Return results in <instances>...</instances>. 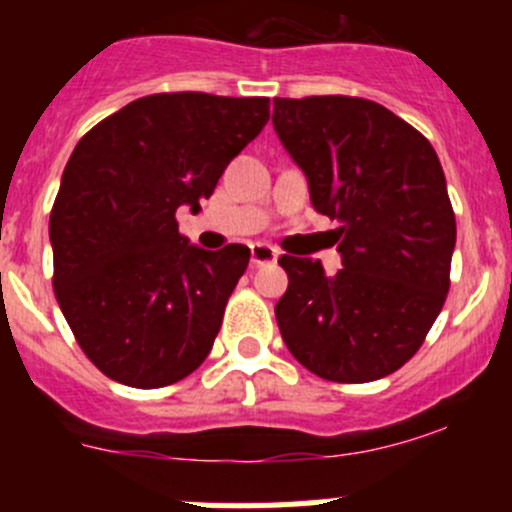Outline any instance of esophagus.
Wrapping results in <instances>:
<instances>
[{"mask_svg": "<svg viewBox=\"0 0 512 512\" xmlns=\"http://www.w3.org/2000/svg\"><path fill=\"white\" fill-rule=\"evenodd\" d=\"M250 262H252V267L272 265V262H277V252L272 250L270 245H262V242H257V245L250 247Z\"/></svg>", "mask_w": 512, "mask_h": 512, "instance_id": "34e87169", "label": "esophagus"}]
</instances>
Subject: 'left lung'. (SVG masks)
Instances as JSON below:
<instances>
[{
	"label": "left lung",
	"mask_w": 512,
	"mask_h": 512,
	"mask_svg": "<svg viewBox=\"0 0 512 512\" xmlns=\"http://www.w3.org/2000/svg\"><path fill=\"white\" fill-rule=\"evenodd\" d=\"M272 126L309 185L314 210L339 220L342 270L282 255L289 285L275 307L294 359L339 384L406 364L448 294L456 218L431 143L366 98H275Z\"/></svg>",
	"instance_id": "left-lung-1"
}]
</instances>
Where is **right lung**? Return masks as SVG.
<instances>
[{
    "label": "right lung",
    "instance_id": "add662e5",
    "mask_svg": "<svg viewBox=\"0 0 512 512\" xmlns=\"http://www.w3.org/2000/svg\"><path fill=\"white\" fill-rule=\"evenodd\" d=\"M267 121L262 96L153 94L76 143L49 218L54 292L108 379L160 389L210 354L250 247L203 250L175 210H200Z\"/></svg>",
    "mask_w": 512,
    "mask_h": 512
}]
</instances>
